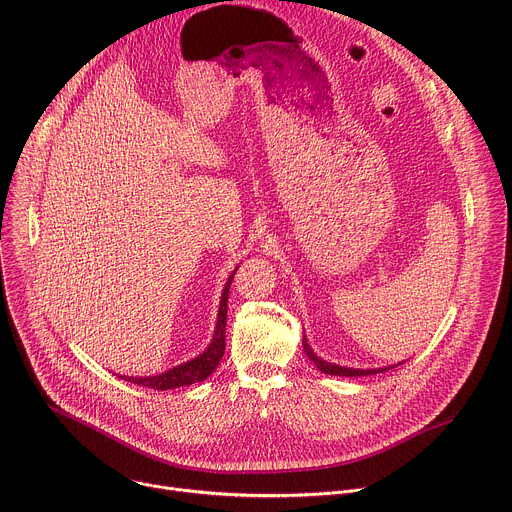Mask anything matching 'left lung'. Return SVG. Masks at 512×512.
Here are the masks:
<instances>
[{"instance_id":"1","label":"left lung","mask_w":512,"mask_h":512,"mask_svg":"<svg viewBox=\"0 0 512 512\" xmlns=\"http://www.w3.org/2000/svg\"><path fill=\"white\" fill-rule=\"evenodd\" d=\"M303 352L307 354V358L315 364V368L323 374H329V376H348V378H356V376H372V374H380V372H386V370H392L394 366H388V368H372V370H360V368H346V366H337V364H329L325 360H321L307 344V337L303 335ZM400 366V364H398Z\"/></svg>"}]
</instances>
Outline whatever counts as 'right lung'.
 Here are the masks:
<instances>
[{
    "mask_svg": "<svg viewBox=\"0 0 512 512\" xmlns=\"http://www.w3.org/2000/svg\"><path fill=\"white\" fill-rule=\"evenodd\" d=\"M237 271V269H235ZM227 279V285L223 289L221 295V305H219V315H217V327L213 333V339L209 348L199 354L197 358L170 368L168 372L156 374V376H146V378H132V376H118L124 382H132L136 386H144V388H152V390H173V388H181V386H191L195 382H203L207 380L215 368L219 366L223 354H225V325H227V299H229V289H231V281L233 275Z\"/></svg>",
    "mask_w": 512,
    "mask_h": 512,
    "instance_id": "1",
    "label": "right lung"
}]
</instances>
